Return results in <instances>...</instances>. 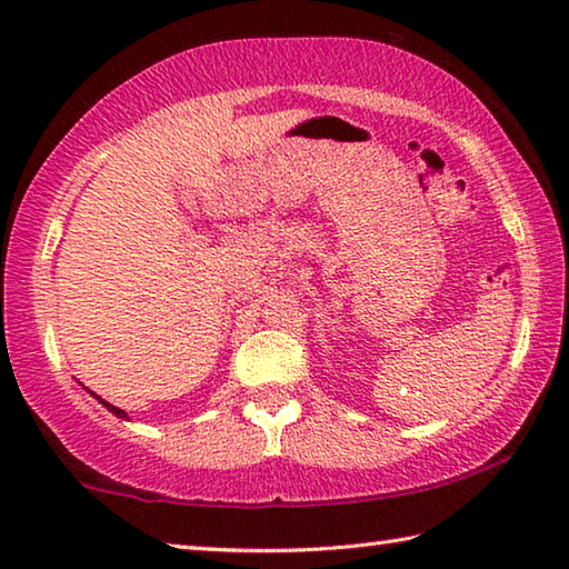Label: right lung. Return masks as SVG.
I'll list each match as a JSON object with an SVG mask.
<instances>
[{"instance_id": "obj_1", "label": "right lung", "mask_w": 569, "mask_h": 569, "mask_svg": "<svg viewBox=\"0 0 569 569\" xmlns=\"http://www.w3.org/2000/svg\"><path fill=\"white\" fill-rule=\"evenodd\" d=\"M98 399H100V397H98ZM100 403H104V407H108V409H110V411L114 413V417H120V419H128V413H124L122 409H118V407H112V403H108V401H102V399H100Z\"/></svg>"}]
</instances>
